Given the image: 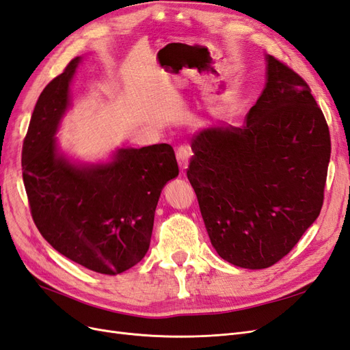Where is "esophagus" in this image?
Wrapping results in <instances>:
<instances>
[{
    "label": "esophagus",
    "mask_w": 350,
    "mask_h": 350,
    "mask_svg": "<svg viewBox=\"0 0 350 350\" xmlns=\"http://www.w3.org/2000/svg\"><path fill=\"white\" fill-rule=\"evenodd\" d=\"M189 156H191V149H189L188 146H179L176 149V161L181 171H185L187 169Z\"/></svg>",
    "instance_id": "34e87169"
}]
</instances>
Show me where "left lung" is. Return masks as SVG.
<instances>
[{
  "label": "left lung",
  "mask_w": 350,
  "mask_h": 350,
  "mask_svg": "<svg viewBox=\"0 0 350 350\" xmlns=\"http://www.w3.org/2000/svg\"><path fill=\"white\" fill-rule=\"evenodd\" d=\"M187 176L219 256L267 269L319 217L330 131L306 81L267 57V84L241 129L200 131Z\"/></svg>",
  "instance_id": "8db88e82"
}]
</instances>
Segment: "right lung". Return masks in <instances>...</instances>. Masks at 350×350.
Listing matches in <instances>:
<instances>
[{
  "instance_id": "right-lung-1",
  "label": "right lung",
  "mask_w": 350,
  "mask_h": 350,
  "mask_svg": "<svg viewBox=\"0 0 350 350\" xmlns=\"http://www.w3.org/2000/svg\"><path fill=\"white\" fill-rule=\"evenodd\" d=\"M80 57L48 83L23 142V183L31 217L52 247L102 274L142 261L163 185L179 169L169 144L121 149L108 165L77 167L57 153L55 131Z\"/></svg>"
}]
</instances>
